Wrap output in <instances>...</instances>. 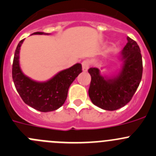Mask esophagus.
<instances>
[{
  "label": "esophagus",
  "mask_w": 156,
  "mask_h": 156,
  "mask_svg": "<svg viewBox=\"0 0 156 156\" xmlns=\"http://www.w3.org/2000/svg\"><path fill=\"white\" fill-rule=\"evenodd\" d=\"M81 65H82L83 72H87V69H88V68H89V66H90V63H89V62L87 61V60H84V61L82 62Z\"/></svg>",
  "instance_id": "esophagus-1"
}]
</instances>
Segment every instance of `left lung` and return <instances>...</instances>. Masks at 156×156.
I'll return each mask as SVG.
<instances>
[{
	"label": "left lung",
	"instance_id": "left-lung-1",
	"mask_svg": "<svg viewBox=\"0 0 156 156\" xmlns=\"http://www.w3.org/2000/svg\"><path fill=\"white\" fill-rule=\"evenodd\" d=\"M127 43L116 55L120 69L113 75H102L98 68H90L91 76L88 94L91 102L100 108L115 110L130 101L138 88L143 75V61L136 42L127 36ZM105 66L101 68L102 70Z\"/></svg>",
	"mask_w": 156,
	"mask_h": 156
}]
</instances>
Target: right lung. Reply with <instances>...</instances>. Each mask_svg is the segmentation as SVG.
<instances>
[{"label": "right lung", "instance_id": "add662e5", "mask_svg": "<svg viewBox=\"0 0 156 156\" xmlns=\"http://www.w3.org/2000/svg\"><path fill=\"white\" fill-rule=\"evenodd\" d=\"M36 32L33 35H49ZM24 40L17 45L13 58L12 77L15 87L23 101L27 105L41 112L57 110L64 104L69 88L78 75L82 72L80 63L55 74L50 79L38 81L32 79L23 72L20 65V51Z\"/></svg>", "mask_w": 156, "mask_h": 156}]
</instances>
